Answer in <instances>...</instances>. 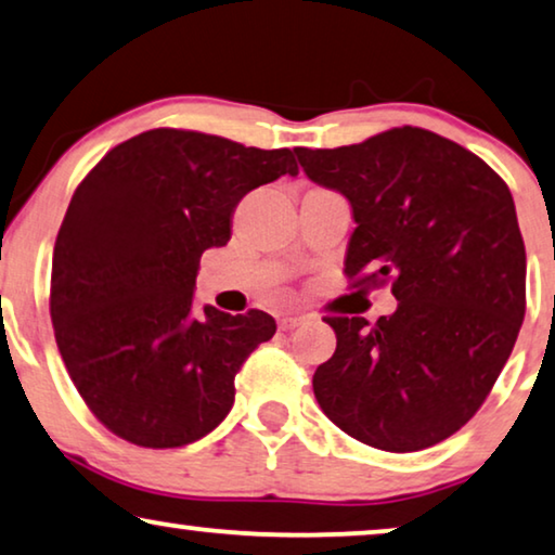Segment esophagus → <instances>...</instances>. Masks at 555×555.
Wrapping results in <instances>:
<instances>
[{"instance_id":"34e87169","label":"esophagus","mask_w":555,"mask_h":555,"mask_svg":"<svg viewBox=\"0 0 555 555\" xmlns=\"http://www.w3.org/2000/svg\"><path fill=\"white\" fill-rule=\"evenodd\" d=\"M304 322V317H284L279 322V330L281 332H292V330H296V326H299Z\"/></svg>"}]
</instances>
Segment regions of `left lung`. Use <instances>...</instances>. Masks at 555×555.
Masks as SVG:
<instances>
[{"instance_id":"obj_1","label":"left lung","mask_w":555,"mask_h":555,"mask_svg":"<svg viewBox=\"0 0 555 555\" xmlns=\"http://www.w3.org/2000/svg\"><path fill=\"white\" fill-rule=\"evenodd\" d=\"M296 155L311 181L352 206L345 274L392 281L397 299L374 324L324 319L337 349L311 382L319 408L377 450L433 448L486 402L526 314V246L508 185L463 145L412 125Z\"/></svg>"}]
</instances>
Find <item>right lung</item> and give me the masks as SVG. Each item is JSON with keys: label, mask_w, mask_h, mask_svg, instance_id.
I'll list each match as a JSON object with an SVG mask.
<instances>
[{"label": "right lung", "mask_w": 555, "mask_h": 555, "mask_svg": "<svg viewBox=\"0 0 555 555\" xmlns=\"http://www.w3.org/2000/svg\"><path fill=\"white\" fill-rule=\"evenodd\" d=\"M296 176L294 151L155 128L77 185L52 254L50 317L69 379L107 430L181 448L223 423L233 379L274 317L193 309L206 248L225 246L248 191Z\"/></svg>", "instance_id": "obj_1"}]
</instances>
